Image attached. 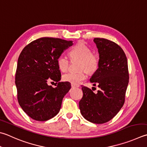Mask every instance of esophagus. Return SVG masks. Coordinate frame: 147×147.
I'll list each match as a JSON object with an SVG mask.
<instances>
[{"label":"esophagus","mask_w":147,"mask_h":147,"mask_svg":"<svg viewBox=\"0 0 147 147\" xmlns=\"http://www.w3.org/2000/svg\"><path fill=\"white\" fill-rule=\"evenodd\" d=\"M71 88H78V87H79V86L71 84Z\"/></svg>","instance_id":"34e87169"}]
</instances>
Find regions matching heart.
<instances>
[{"label":"heart","instance_id":"b5f03b06","mask_svg":"<svg viewBox=\"0 0 147 147\" xmlns=\"http://www.w3.org/2000/svg\"><path fill=\"white\" fill-rule=\"evenodd\" d=\"M71 60H79V70H81L77 73L70 72L63 76V81L74 85H78L87 78L88 73H94L97 70L99 65L98 57L91 52V49L83 42L77 43L69 52ZM57 66L59 70L65 72L69 67V60L65 56H60L57 59ZM84 69V71H82Z\"/></svg>","mask_w":147,"mask_h":147}]
</instances>
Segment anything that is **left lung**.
<instances>
[{
	"label": "left lung",
	"mask_w": 147,
	"mask_h": 147,
	"mask_svg": "<svg viewBox=\"0 0 147 147\" xmlns=\"http://www.w3.org/2000/svg\"><path fill=\"white\" fill-rule=\"evenodd\" d=\"M93 41L98 49L99 65L90 81L100 90L95 93L82 86L83 96L79 105L86 120L100 124L111 120L122 107L129 77L127 57L122 49L104 38H96Z\"/></svg>",
	"instance_id": "1"
}]
</instances>
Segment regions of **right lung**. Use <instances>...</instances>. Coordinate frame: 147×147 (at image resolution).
Masks as SVG:
<instances>
[{
  "label": "right lung",
  "instance_id": "obj_1",
  "mask_svg": "<svg viewBox=\"0 0 147 147\" xmlns=\"http://www.w3.org/2000/svg\"><path fill=\"white\" fill-rule=\"evenodd\" d=\"M72 45V41L45 37L32 41L22 50L15 75L18 101L33 120L47 121L59 112L71 85L59 82L61 76L57 59ZM49 78L58 82L56 88L47 84Z\"/></svg>",
  "mask_w": 147,
  "mask_h": 147
}]
</instances>
